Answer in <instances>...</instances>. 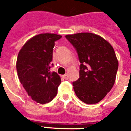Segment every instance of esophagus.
Masks as SVG:
<instances>
[{
  "mask_svg": "<svg viewBox=\"0 0 131 131\" xmlns=\"http://www.w3.org/2000/svg\"><path fill=\"white\" fill-rule=\"evenodd\" d=\"M62 77L63 78H64V79H68V75H67V74H64V75H63L62 76Z\"/></svg>",
  "mask_w": 131,
  "mask_h": 131,
  "instance_id": "34e87169",
  "label": "esophagus"
}]
</instances>
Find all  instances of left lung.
Wrapping results in <instances>:
<instances>
[{
    "instance_id": "8db88e82",
    "label": "left lung",
    "mask_w": 131,
    "mask_h": 131,
    "mask_svg": "<svg viewBox=\"0 0 131 131\" xmlns=\"http://www.w3.org/2000/svg\"><path fill=\"white\" fill-rule=\"evenodd\" d=\"M79 56V79L73 82L80 100L86 104L101 101L115 83L118 62L115 52L108 41L92 33L67 35Z\"/></svg>"
}]
</instances>
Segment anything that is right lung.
<instances>
[{
    "label": "right lung",
    "mask_w": 131,
    "mask_h": 131,
    "mask_svg": "<svg viewBox=\"0 0 131 131\" xmlns=\"http://www.w3.org/2000/svg\"><path fill=\"white\" fill-rule=\"evenodd\" d=\"M61 38L54 34L36 35L19 52L16 64L19 79L29 96L38 103L52 101L61 83L60 76L50 71L54 42Z\"/></svg>",
    "instance_id": "1"
}]
</instances>
